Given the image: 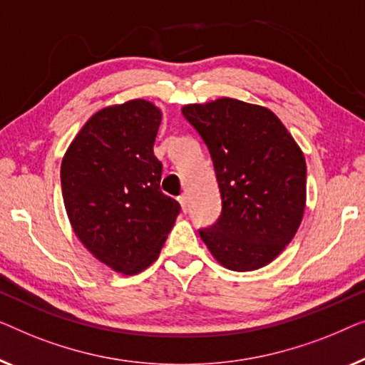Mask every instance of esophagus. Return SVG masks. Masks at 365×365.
<instances>
[{
    "instance_id": "esophagus-1",
    "label": "esophagus",
    "mask_w": 365,
    "mask_h": 365,
    "mask_svg": "<svg viewBox=\"0 0 365 365\" xmlns=\"http://www.w3.org/2000/svg\"><path fill=\"white\" fill-rule=\"evenodd\" d=\"M178 202H180L182 212L187 213L188 212V198H187V195H180V197H178Z\"/></svg>"
}]
</instances>
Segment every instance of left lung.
Returning <instances> with one entry per match:
<instances>
[{
    "label": "left lung",
    "instance_id": "left-lung-1",
    "mask_svg": "<svg viewBox=\"0 0 365 365\" xmlns=\"http://www.w3.org/2000/svg\"><path fill=\"white\" fill-rule=\"evenodd\" d=\"M182 114L207 143L222 193V217L200 230L203 243L225 268H263L302 222L304 153L268 107L220 97L183 106Z\"/></svg>",
    "mask_w": 365,
    "mask_h": 365
}]
</instances>
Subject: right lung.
Masks as SVG:
<instances>
[{"label": "right lung", "mask_w": 365, "mask_h": 365, "mask_svg": "<svg viewBox=\"0 0 365 365\" xmlns=\"http://www.w3.org/2000/svg\"><path fill=\"white\" fill-rule=\"evenodd\" d=\"M162 110L132 99L97 110L69 143L61 187L76 236L117 273L137 274L158 258L180 205L160 192L153 143Z\"/></svg>", "instance_id": "add662e5"}]
</instances>
